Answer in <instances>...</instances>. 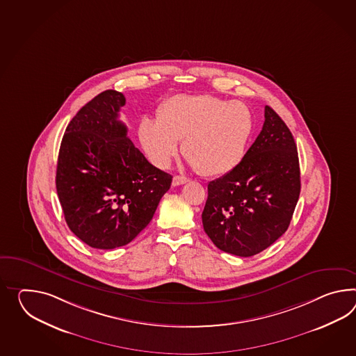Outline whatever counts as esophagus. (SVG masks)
Here are the masks:
<instances>
[{
    "instance_id": "1",
    "label": "esophagus",
    "mask_w": 356,
    "mask_h": 356,
    "mask_svg": "<svg viewBox=\"0 0 356 356\" xmlns=\"http://www.w3.org/2000/svg\"><path fill=\"white\" fill-rule=\"evenodd\" d=\"M189 181V179L188 177H185V176H174V179H172V185L174 186H179V185H182V184H185V182Z\"/></svg>"
}]
</instances>
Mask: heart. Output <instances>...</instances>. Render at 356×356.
Returning a JSON list of instances; mask_svg holds the SVG:
<instances>
[{
  "label": "heart",
  "instance_id": "heart-1",
  "mask_svg": "<svg viewBox=\"0 0 356 356\" xmlns=\"http://www.w3.org/2000/svg\"><path fill=\"white\" fill-rule=\"evenodd\" d=\"M253 118L247 105L209 95H175L163 102L156 122L143 120L139 139L149 161L167 168L181 141L184 156L203 176H220L242 161Z\"/></svg>",
  "mask_w": 356,
  "mask_h": 356
}]
</instances>
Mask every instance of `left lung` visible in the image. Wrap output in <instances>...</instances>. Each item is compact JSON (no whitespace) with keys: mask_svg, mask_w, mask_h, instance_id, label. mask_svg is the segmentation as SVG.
Instances as JSON below:
<instances>
[{"mask_svg":"<svg viewBox=\"0 0 356 356\" xmlns=\"http://www.w3.org/2000/svg\"><path fill=\"white\" fill-rule=\"evenodd\" d=\"M295 139L270 106L260 135L234 168L209 184L202 212L206 234L218 250L250 257L284 234L300 197Z\"/></svg>","mask_w":356,"mask_h":356,"instance_id":"1","label":"left lung"}]
</instances>
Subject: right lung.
Here are the masks:
<instances>
[{"label":"right lung","mask_w":356,"mask_h":356,"mask_svg":"<svg viewBox=\"0 0 356 356\" xmlns=\"http://www.w3.org/2000/svg\"><path fill=\"white\" fill-rule=\"evenodd\" d=\"M126 99L106 90L67 126L56 167V191L65 221L87 245H126L150 222L172 176L135 147L118 120Z\"/></svg>","instance_id":"right-lung-1"}]
</instances>
